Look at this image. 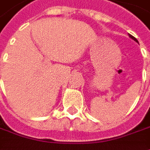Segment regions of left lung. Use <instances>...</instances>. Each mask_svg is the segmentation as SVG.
<instances>
[{
  "label": "left lung",
  "mask_w": 150,
  "mask_h": 150,
  "mask_svg": "<svg viewBox=\"0 0 150 150\" xmlns=\"http://www.w3.org/2000/svg\"><path fill=\"white\" fill-rule=\"evenodd\" d=\"M129 37H130V38H131V39H133V40H134V41H135V42H138V40H137V39H136V38H135V37H133V36H132V35H131V34H129Z\"/></svg>",
  "instance_id": "8db88e82"
}]
</instances>
